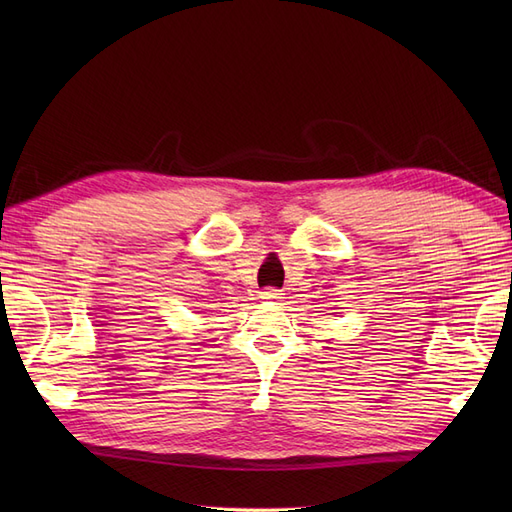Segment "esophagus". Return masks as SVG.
Instances as JSON below:
<instances>
[{
	"label": "esophagus",
	"mask_w": 512,
	"mask_h": 512,
	"mask_svg": "<svg viewBox=\"0 0 512 512\" xmlns=\"http://www.w3.org/2000/svg\"><path fill=\"white\" fill-rule=\"evenodd\" d=\"M262 299H267V301H280V299H282V290L267 288L265 292H262Z\"/></svg>",
	"instance_id": "34e87169"
}]
</instances>
